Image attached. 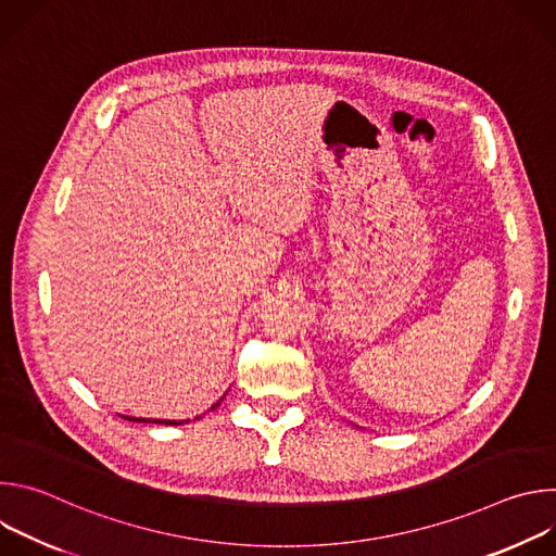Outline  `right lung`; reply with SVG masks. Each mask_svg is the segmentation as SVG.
<instances>
[{"label": "right lung", "instance_id": "right-lung-1", "mask_svg": "<svg viewBox=\"0 0 556 556\" xmlns=\"http://www.w3.org/2000/svg\"><path fill=\"white\" fill-rule=\"evenodd\" d=\"M219 403H222V401H219ZM219 403H217V405H219ZM217 405H213V409H215ZM125 420H131V422H155V425H182V422H185V420L180 422V420H144V418H125ZM187 422H189V420H187Z\"/></svg>", "mask_w": 556, "mask_h": 556}]
</instances>
